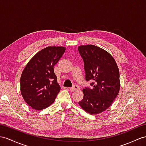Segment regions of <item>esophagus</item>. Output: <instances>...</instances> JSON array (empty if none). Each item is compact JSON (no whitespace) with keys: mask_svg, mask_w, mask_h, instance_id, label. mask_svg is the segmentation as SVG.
<instances>
[{"mask_svg":"<svg viewBox=\"0 0 146 146\" xmlns=\"http://www.w3.org/2000/svg\"><path fill=\"white\" fill-rule=\"evenodd\" d=\"M79 86H78L77 85H74L73 86H72V87L70 88V90L71 92H74V91L77 90H79Z\"/></svg>","mask_w":146,"mask_h":146,"instance_id":"esophagus-1","label":"esophagus"}]
</instances>
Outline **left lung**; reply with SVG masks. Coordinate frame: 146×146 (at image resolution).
Wrapping results in <instances>:
<instances>
[{"label": "left lung", "mask_w": 146, "mask_h": 146, "mask_svg": "<svg viewBox=\"0 0 146 146\" xmlns=\"http://www.w3.org/2000/svg\"><path fill=\"white\" fill-rule=\"evenodd\" d=\"M78 50L82 58L85 79L93 82L92 88L83 89L80 107L90 114H98L107 110L120 89L119 72L113 57L105 49L95 45H82Z\"/></svg>", "instance_id": "8db88e82"}]
</instances>
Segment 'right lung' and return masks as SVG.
<instances>
[{
	"mask_svg": "<svg viewBox=\"0 0 146 146\" xmlns=\"http://www.w3.org/2000/svg\"><path fill=\"white\" fill-rule=\"evenodd\" d=\"M65 51L63 46H48L38 52L24 68L20 77V92L33 109L42 110L54 103L61 89L54 66Z\"/></svg>",
	"mask_w": 146,
	"mask_h": 146,
	"instance_id": "obj_1",
	"label": "right lung"
}]
</instances>
